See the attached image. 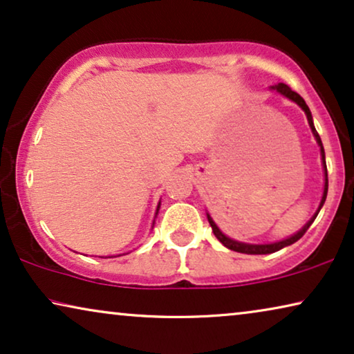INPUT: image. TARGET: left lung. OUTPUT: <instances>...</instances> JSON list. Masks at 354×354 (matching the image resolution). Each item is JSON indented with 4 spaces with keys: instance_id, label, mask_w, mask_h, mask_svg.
Wrapping results in <instances>:
<instances>
[{
    "instance_id": "obj_1",
    "label": "left lung",
    "mask_w": 354,
    "mask_h": 354,
    "mask_svg": "<svg viewBox=\"0 0 354 354\" xmlns=\"http://www.w3.org/2000/svg\"><path fill=\"white\" fill-rule=\"evenodd\" d=\"M270 90H275L277 93H280L285 98L292 100L293 103H297L299 108L304 111V114H306L308 118V124L309 127H311V132L314 135V138H316V142L319 145V148H321V159H322V169H324V193H322V198H321V203H319V207L317 211L314 212V216L309 219L306 224H304L301 229H299L297 234H293L292 236H288V239H283V240H279V241H274V243H263V245H253V243H243V241H239V240H234L230 239V236H227L224 232H222L219 227L214 221H212V217L209 216V212H206L207 216V221H209V224L212 227V232H214L216 239L221 241L222 245L225 246V248H229L232 251H236V253H245V254H270V253H275V251L285 248V246L288 245H293L295 241H298L301 236L306 234V230L309 229V225L313 224L314 219H316L319 211H321V207L324 206V203H326V198H327V190H328V178H327V164H326V151H324V147H322V142H321V137H319L316 127H314V122H313V115H311V111H309L306 101H304L301 96H299L297 91H293L290 88L288 85L285 84H277V85H272L270 86Z\"/></svg>"
}]
</instances>
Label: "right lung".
Wrapping results in <instances>:
<instances>
[{"instance_id":"add662e5","label":"right lung","mask_w":354,"mask_h":354,"mask_svg":"<svg viewBox=\"0 0 354 354\" xmlns=\"http://www.w3.org/2000/svg\"><path fill=\"white\" fill-rule=\"evenodd\" d=\"M159 207H161V201H159V203H158V207H156V214H154V217H156V216H158V212H159ZM153 225H154V221H153ZM119 256H122V254H119Z\"/></svg>"}]
</instances>
